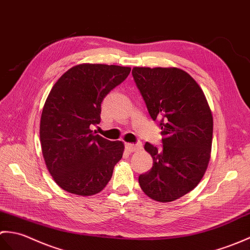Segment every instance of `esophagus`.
Segmentation results:
<instances>
[{"instance_id": "obj_1", "label": "esophagus", "mask_w": 250, "mask_h": 250, "mask_svg": "<svg viewBox=\"0 0 250 250\" xmlns=\"http://www.w3.org/2000/svg\"><path fill=\"white\" fill-rule=\"evenodd\" d=\"M125 147H126V149L128 152H136V151H139V149H141L142 143L140 141L137 142L136 144H134V143H126Z\"/></svg>"}]
</instances>
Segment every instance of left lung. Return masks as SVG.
Listing matches in <instances>:
<instances>
[{"label":"left lung","instance_id":"8db88e82","mask_svg":"<svg viewBox=\"0 0 250 250\" xmlns=\"http://www.w3.org/2000/svg\"><path fill=\"white\" fill-rule=\"evenodd\" d=\"M132 77L163 136L160 148L146 142L153 167L139 175L146 196L171 202L201 181L210 157L213 116L201 87L180 68L135 67Z\"/></svg>","mask_w":250,"mask_h":250}]
</instances>
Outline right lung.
Instances as JSON below:
<instances>
[{
  "label": "right lung",
  "instance_id": "add662e5",
  "mask_svg": "<svg viewBox=\"0 0 250 250\" xmlns=\"http://www.w3.org/2000/svg\"><path fill=\"white\" fill-rule=\"evenodd\" d=\"M129 73L123 66L77 65L50 91L41 119V143L50 174L62 189L92 196L108 184L124 144L104 139L91 127L101 123L104 98Z\"/></svg>",
  "mask_w": 250,
  "mask_h": 250
}]
</instances>
